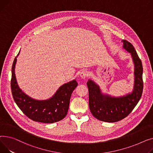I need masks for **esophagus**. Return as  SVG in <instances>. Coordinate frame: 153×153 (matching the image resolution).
<instances>
[{
    "label": "esophagus",
    "mask_w": 153,
    "mask_h": 153,
    "mask_svg": "<svg viewBox=\"0 0 153 153\" xmlns=\"http://www.w3.org/2000/svg\"><path fill=\"white\" fill-rule=\"evenodd\" d=\"M86 75H87V72H86V71H82V72H81L80 74H79V76H80L81 78L85 79L86 78Z\"/></svg>",
    "instance_id": "esophagus-1"
}]
</instances>
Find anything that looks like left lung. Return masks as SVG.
I'll return each mask as SVG.
<instances>
[{
  "instance_id": "left-lung-1",
  "label": "left lung",
  "mask_w": 153,
  "mask_h": 153,
  "mask_svg": "<svg viewBox=\"0 0 153 153\" xmlns=\"http://www.w3.org/2000/svg\"><path fill=\"white\" fill-rule=\"evenodd\" d=\"M123 49L129 52L134 65V84L131 92L120 96L104 93L100 86L89 78L87 86L89 91V107L97 119L105 122H115L124 119L133 111L142 95L143 66L136 50L126 40H122Z\"/></svg>"
}]
</instances>
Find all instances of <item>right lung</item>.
Returning a JSON list of instances; mask_svg holds the SVG:
<instances>
[{
  "label": "right lung",
  "instance_id": "1",
  "mask_svg": "<svg viewBox=\"0 0 153 153\" xmlns=\"http://www.w3.org/2000/svg\"><path fill=\"white\" fill-rule=\"evenodd\" d=\"M20 52L12 68L11 89L15 103L28 118L34 121L51 123L61 120L67 114L71 93L78 85L76 79L60 86L54 94L47 100H36L24 93L17 83L15 68Z\"/></svg>",
  "mask_w": 153,
  "mask_h": 153
}]
</instances>
